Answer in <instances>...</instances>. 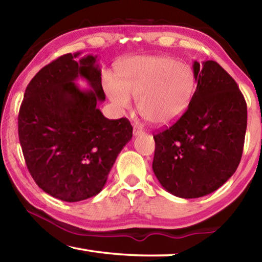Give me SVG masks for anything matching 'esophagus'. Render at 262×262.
I'll list each match as a JSON object with an SVG mask.
<instances>
[{
	"label": "esophagus",
	"mask_w": 262,
	"mask_h": 262,
	"mask_svg": "<svg viewBox=\"0 0 262 262\" xmlns=\"http://www.w3.org/2000/svg\"><path fill=\"white\" fill-rule=\"evenodd\" d=\"M142 134H144L143 129H141V128L135 126L134 127V136H139V135H142Z\"/></svg>",
	"instance_id": "34e87169"
}]
</instances>
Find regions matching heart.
<instances>
[{"label": "heart", "mask_w": 262, "mask_h": 262, "mask_svg": "<svg viewBox=\"0 0 262 262\" xmlns=\"http://www.w3.org/2000/svg\"><path fill=\"white\" fill-rule=\"evenodd\" d=\"M105 91L120 110L139 100V111L145 120L167 126L185 113L192 100L196 79L192 67L168 56H136L121 62L118 81L106 77Z\"/></svg>", "instance_id": "obj_1"}]
</instances>
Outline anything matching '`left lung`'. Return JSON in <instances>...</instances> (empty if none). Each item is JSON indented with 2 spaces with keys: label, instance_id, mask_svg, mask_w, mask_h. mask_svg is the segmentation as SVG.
Returning a JSON list of instances; mask_svg holds the SVG:
<instances>
[{
  "label": "left lung",
  "instance_id": "1",
  "mask_svg": "<svg viewBox=\"0 0 262 262\" xmlns=\"http://www.w3.org/2000/svg\"><path fill=\"white\" fill-rule=\"evenodd\" d=\"M196 90L171 127L154 135L152 170L167 192L184 199L220 188L241 163L247 106L237 83L215 61H195Z\"/></svg>",
  "mask_w": 262,
  "mask_h": 262
}]
</instances>
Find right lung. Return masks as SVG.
<instances>
[{
	"instance_id": "1",
	"label": "right lung",
	"mask_w": 262,
	"mask_h": 262,
	"mask_svg": "<svg viewBox=\"0 0 262 262\" xmlns=\"http://www.w3.org/2000/svg\"><path fill=\"white\" fill-rule=\"evenodd\" d=\"M64 54L41 68L26 88L18 114V136L30 174L39 187L62 201L98 194L133 127L126 118L110 120L97 56ZM86 79L81 91L73 81Z\"/></svg>"
}]
</instances>
